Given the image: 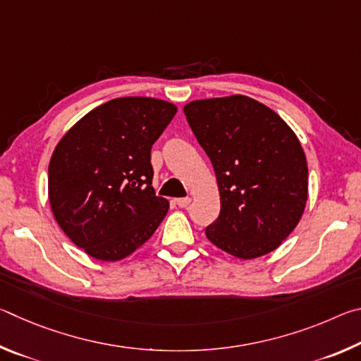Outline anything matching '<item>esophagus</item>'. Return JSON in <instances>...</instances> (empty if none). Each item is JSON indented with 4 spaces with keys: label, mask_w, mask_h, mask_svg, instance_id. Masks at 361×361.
Listing matches in <instances>:
<instances>
[{
    "label": "esophagus",
    "mask_w": 361,
    "mask_h": 361,
    "mask_svg": "<svg viewBox=\"0 0 361 361\" xmlns=\"http://www.w3.org/2000/svg\"><path fill=\"white\" fill-rule=\"evenodd\" d=\"M175 204L180 207V209H186L191 204V197H181V199H176Z\"/></svg>",
    "instance_id": "esophagus-1"
}]
</instances>
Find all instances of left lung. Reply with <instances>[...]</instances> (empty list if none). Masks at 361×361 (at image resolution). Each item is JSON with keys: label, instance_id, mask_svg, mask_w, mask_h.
Returning a JSON list of instances; mask_svg holds the SVG:
<instances>
[{"label": "left lung", "instance_id": "obj_1", "mask_svg": "<svg viewBox=\"0 0 361 361\" xmlns=\"http://www.w3.org/2000/svg\"><path fill=\"white\" fill-rule=\"evenodd\" d=\"M185 114L215 169L221 199L205 235L242 259L274 252L296 228L307 200V162L295 132L243 95L195 100Z\"/></svg>", "mask_w": 361, "mask_h": 361}]
</instances>
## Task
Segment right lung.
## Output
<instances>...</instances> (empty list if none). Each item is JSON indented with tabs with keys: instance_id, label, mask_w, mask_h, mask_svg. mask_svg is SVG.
<instances>
[{
	"instance_id": "obj_1",
	"label": "right lung",
	"mask_w": 361,
	"mask_h": 361,
	"mask_svg": "<svg viewBox=\"0 0 361 361\" xmlns=\"http://www.w3.org/2000/svg\"><path fill=\"white\" fill-rule=\"evenodd\" d=\"M176 114L148 97L97 106L60 140L49 164V202L76 247L119 261L154 234L169 202L152 188L151 148Z\"/></svg>"
}]
</instances>
